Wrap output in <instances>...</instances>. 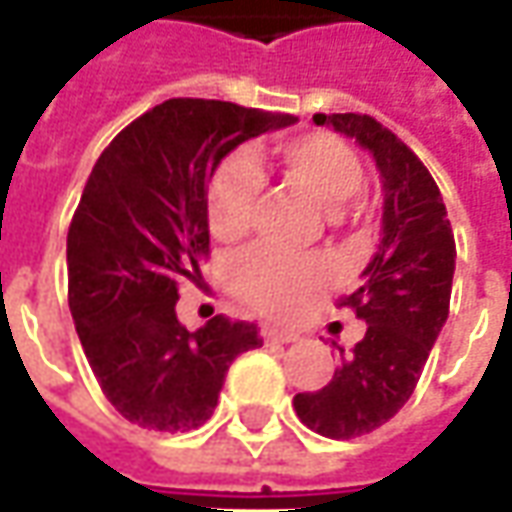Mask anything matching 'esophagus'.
<instances>
[{
    "label": "esophagus",
    "instance_id": "1",
    "mask_svg": "<svg viewBox=\"0 0 512 512\" xmlns=\"http://www.w3.org/2000/svg\"><path fill=\"white\" fill-rule=\"evenodd\" d=\"M260 334H263V340H269V343H294V340H297L294 331H283V328L277 326H263L260 328Z\"/></svg>",
    "mask_w": 512,
    "mask_h": 512
}]
</instances>
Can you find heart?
<instances>
[{"label": "heart", "instance_id": "1", "mask_svg": "<svg viewBox=\"0 0 512 512\" xmlns=\"http://www.w3.org/2000/svg\"><path fill=\"white\" fill-rule=\"evenodd\" d=\"M283 184L303 192L326 212L328 223H345L362 209V161L343 138L326 130L283 138L272 147ZM263 192V172L249 152H232L215 169L206 192V221L223 243L246 238ZM334 277L326 255L286 252L277 246H252L232 260L229 291L246 309L289 320Z\"/></svg>", "mask_w": 512, "mask_h": 512}]
</instances>
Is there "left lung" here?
I'll return each instance as SVG.
<instances>
[{"mask_svg": "<svg viewBox=\"0 0 512 512\" xmlns=\"http://www.w3.org/2000/svg\"><path fill=\"white\" fill-rule=\"evenodd\" d=\"M317 124L357 138L377 158L385 209L382 240L365 283L337 306L365 320V337L320 391L297 394L300 422L328 439L377 431L411 399L450 311L456 240L439 186L414 150L377 118L317 113Z\"/></svg>", "mask_w": 512, "mask_h": 512, "instance_id": "8db88e82", "label": "left lung"}]
</instances>
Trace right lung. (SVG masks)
I'll return each mask as SVG.
<instances>
[{"instance_id":"1","label":"right lung","mask_w":512,"mask_h":512,"mask_svg":"<svg viewBox=\"0 0 512 512\" xmlns=\"http://www.w3.org/2000/svg\"><path fill=\"white\" fill-rule=\"evenodd\" d=\"M215 98H169L98 155L67 229V303L104 397L133 425L186 433L212 416L232 360L263 345L255 323H178V283L209 257L206 189L223 155L289 127Z\"/></svg>"}]
</instances>
